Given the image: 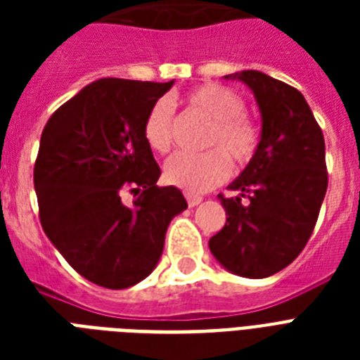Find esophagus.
I'll list each match as a JSON object with an SVG mask.
<instances>
[{"label": "esophagus", "mask_w": 360, "mask_h": 360, "mask_svg": "<svg viewBox=\"0 0 360 360\" xmlns=\"http://www.w3.org/2000/svg\"><path fill=\"white\" fill-rule=\"evenodd\" d=\"M185 198H186V202H188V205H191V207H196V205H200V203H202V200H203L202 196H198V194H191V192H186Z\"/></svg>", "instance_id": "1"}]
</instances>
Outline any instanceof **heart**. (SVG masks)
<instances>
[{
  "instance_id": "b5f03b06",
  "label": "heart",
  "mask_w": 360,
  "mask_h": 360,
  "mask_svg": "<svg viewBox=\"0 0 360 360\" xmlns=\"http://www.w3.org/2000/svg\"><path fill=\"white\" fill-rule=\"evenodd\" d=\"M186 106L211 127L205 134V153H177L164 164V177L169 185L186 192H205L228 179L231 162L245 168L259 146V132L245 114V101L239 93L220 84H203L186 95ZM174 110L168 98L153 104L143 123V136L151 149L166 153L172 146Z\"/></svg>"
}]
</instances>
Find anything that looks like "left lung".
<instances>
[{
    "label": "left lung",
    "mask_w": 360,
    "mask_h": 360,
    "mask_svg": "<svg viewBox=\"0 0 360 360\" xmlns=\"http://www.w3.org/2000/svg\"><path fill=\"white\" fill-rule=\"evenodd\" d=\"M224 78L254 93L262 134L254 158L228 185L237 196H219L228 219L209 248L230 273L265 278L288 267L312 236L327 192L323 132L295 87L259 70Z\"/></svg>",
    "instance_id": "1"
}]
</instances>
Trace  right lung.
<instances>
[{"mask_svg": "<svg viewBox=\"0 0 360 360\" xmlns=\"http://www.w3.org/2000/svg\"><path fill=\"white\" fill-rule=\"evenodd\" d=\"M172 86L101 78L42 130L33 169L42 230L76 273L108 290L151 274L169 222L188 207L179 188L157 186L160 168L143 136L149 110Z\"/></svg>", "mask_w": 360, "mask_h": 360, "instance_id": "add662e5", "label": "right lung"}]
</instances>
